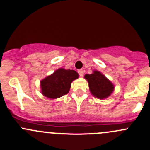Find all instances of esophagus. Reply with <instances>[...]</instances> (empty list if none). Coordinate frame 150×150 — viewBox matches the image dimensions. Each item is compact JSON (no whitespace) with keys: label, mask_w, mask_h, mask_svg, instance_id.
<instances>
[{"label":"esophagus","mask_w":150,"mask_h":150,"mask_svg":"<svg viewBox=\"0 0 150 150\" xmlns=\"http://www.w3.org/2000/svg\"><path fill=\"white\" fill-rule=\"evenodd\" d=\"M78 72L79 73L80 76V77H83V74H84V71H83V70H79L78 71Z\"/></svg>","instance_id":"1"}]
</instances>
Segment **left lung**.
<instances>
[{
  "instance_id": "obj_1",
  "label": "left lung",
  "mask_w": 150,
  "mask_h": 150,
  "mask_svg": "<svg viewBox=\"0 0 150 150\" xmlns=\"http://www.w3.org/2000/svg\"><path fill=\"white\" fill-rule=\"evenodd\" d=\"M85 78L88 80L91 94L99 99H104L111 95L114 86L100 72L94 70L91 75L86 74Z\"/></svg>"
}]
</instances>
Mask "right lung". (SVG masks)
Instances as JSON below:
<instances>
[{
	"label": "right lung",
	"instance_id": "1",
	"mask_svg": "<svg viewBox=\"0 0 150 150\" xmlns=\"http://www.w3.org/2000/svg\"><path fill=\"white\" fill-rule=\"evenodd\" d=\"M78 78L76 71L59 68L41 80V92L51 99L58 98L68 93L72 82Z\"/></svg>",
	"mask_w": 150,
	"mask_h": 150
}]
</instances>
